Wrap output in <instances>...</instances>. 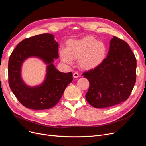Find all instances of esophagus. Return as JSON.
<instances>
[{"instance_id":"esophagus-1","label":"esophagus","mask_w":146,"mask_h":146,"mask_svg":"<svg viewBox=\"0 0 146 146\" xmlns=\"http://www.w3.org/2000/svg\"><path fill=\"white\" fill-rule=\"evenodd\" d=\"M73 75V77L74 78H77L79 77V73H77V72H74Z\"/></svg>"}]
</instances>
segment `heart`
I'll return each mask as SVG.
<instances>
[{
    "label": "heart",
    "mask_w": 146,
    "mask_h": 146,
    "mask_svg": "<svg viewBox=\"0 0 146 146\" xmlns=\"http://www.w3.org/2000/svg\"><path fill=\"white\" fill-rule=\"evenodd\" d=\"M59 53L64 63L71 65L73 60L78 59L80 67L90 70L103 62L106 56L107 48L104 42L98 41L91 36H86L80 39L68 40L66 48L60 47Z\"/></svg>",
    "instance_id": "1"
}]
</instances>
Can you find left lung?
Returning <instances> with one entry per match:
<instances>
[{
    "label": "left lung",
    "instance_id": "1",
    "mask_svg": "<svg viewBox=\"0 0 146 146\" xmlns=\"http://www.w3.org/2000/svg\"><path fill=\"white\" fill-rule=\"evenodd\" d=\"M136 58L129 45L113 37L103 62L82 74L90 83L87 102L95 108H104L126 101L136 82Z\"/></svg>",
    "mask_w": 146,
    "mask_h": 146
}]
</instances>
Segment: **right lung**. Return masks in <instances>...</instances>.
Instances as JSON below:
<instances>
[{
    "label": "right lung",
    "mask_w": 146,
    "mask_h": 146,
    "mask_svg": "<svg viewBox=\"0 0 146 146\" xmlns=\"http://www.w3.org/2000/svg\"><path fill=\"white\" fill-rule=\"evenodd\" d=\"M59 44L52 34L36 35L21 41L13 51L8 61V83L21 104L33 110H45L59 101L65 88L73 81V74L56 68L54 59H58ZM41 59L47 65L44 81L37 86L26 84L21 78L24 61L30 57Z\"/></svg>",
    "instance_id": "obj_1"
}]
</instances>
